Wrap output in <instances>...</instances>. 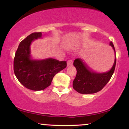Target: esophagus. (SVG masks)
Segmentation results:
<instances>
[{
  "label": "esophagus",
  "instance_id": "esophagus-1",
  "mask_svg": "<svg viewBox=\"0 0 129 129\" xmlns=\"http://www.w3.org/2000/svg\"><path fill=\"white\" fill-rule=\"evenodd\" d=\"M73 65V60H69L67 61V66H72Z\"/></svg>",
  "mask_w": 129,
  "mask_h": 129
}]
</instances>
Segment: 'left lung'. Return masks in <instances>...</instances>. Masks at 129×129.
<instances>
[{"label":"left lung","instance_id":"left-lung-1","mask_svg":"<svg viewBox=\"0 0 129 129\" xmlns=\"http://www.w3.org/2000/svg\"><path fill=\"white\" fill-rule=\"evenodd\" d=\"M110 45L113 47L115 59L112 69L107 72L98 73L90 69L81 59H76L73 65L77 70L76 76L73 82V88L81 94H92L101 90L108 83L114 73L116 66V52L112 42Z\"/></svg>","mask_w":129,"mask_h":129}]
</instances>
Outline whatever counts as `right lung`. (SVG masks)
Masks as SVG:
<instances>
[{
  "instance_id": "right-lung-1",
  "label": "right lung",
  "mask_w": 129,
  "mask_h": 129,
  "mask_svg": "<svg viewBox=\"0 0 129 129\" xmlns=\"http://www.w3.org/2000/svg\"><path fill=\"white\" fill-rule=\"evenodd\" d=\"M42 33L36 32L21 41L14 59V72L19 82L29 90L39 91L51 85L56 74L67 67L66 61L53 58L33 59L30 45L34 40L41 38Z\"/></svg>"
}]
</instances>
